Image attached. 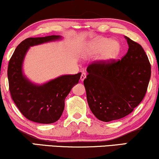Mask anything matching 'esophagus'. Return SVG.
<instances>
[{"instance_id": "1", "label": "esophagus", "mask_w": 159, "mask_h": 159, "mask_svg": "<svg viewBox=\"0 0 159 159\" xmlns=\"http://www.w3.org/2000/svg\"><path fill=\"white\" fill-rule=\"evenodd\" d=\"M86 78V73L85 72H82V75H81V77H80V80H81V81H83V80L85 79Z\"/></svg>"}]
</instances>
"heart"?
Wrapping results in <instances>:
<instances>
[{
  "label": "heart",
  "mask_w": 159,
  "mask_h": 159,
  "mask_svg": "<svg viewBox=\"0 0 159 159\" xmlns=\"http://www.w3.org/2000/svg\"><path fill=\"white\" fill-rule=\"evenodd\" d=\"M120 45L116 41H110L106 38H100L94 40L87 45L86 52L88 55H92L101 52L99 60L103 63H109L119 55Z\"/></svg>",
  "instance_id": "1"
}]
</instances>
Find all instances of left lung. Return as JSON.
<instances>
[{"instance_id":"1","label":"left lung","mask_w":159,"mask_h":159,"mask_svg":"<svg viewBox=\"0 0 159 159\" xmlns=\"http://www.w3.org/2000/svg\"><path fill=\"white\" fill-rule=\"evenodd\" d=\"M129 49L121 60L95 61L88 65L84 80L87 99L99 120L111 121L133 111L144 98L151 66L144 49L126 37Z\"/></svg>"}]
</instances>
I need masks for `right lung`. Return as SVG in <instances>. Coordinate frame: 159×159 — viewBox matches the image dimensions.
I'll use <instances>...</instances> for the list:
<instances>
[{"instance_id":"add662e5","label":"right lung","mask_w":159,"mask_h":159,"mask_svg":"<svg viewBox=\"0 0 159 159\" xmlns=\"http://www.w3.org/2000/svg\"><path fill=\"white\" fill-rule=\"evenodd\" d=\"M58 35L29 38L19 43L9 60L8 80L11 96L27 119L40 124L58 121L64 109V100L81 73L64 75L43 85H35L24 77L21 66L28 48L32 45L59 39Z\"/></svg>"}]
</instances>
